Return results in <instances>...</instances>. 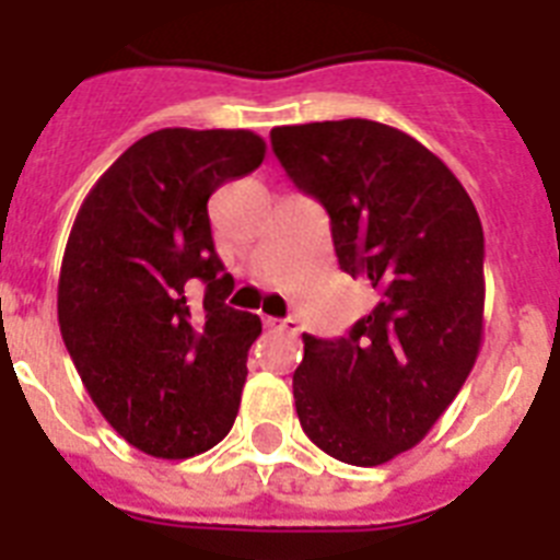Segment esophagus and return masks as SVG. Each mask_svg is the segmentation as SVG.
I'll return each instance as SVG.
<instances>
[{"mask_svg": "<svg viewBox=\"0 0 560 560\" xmlns=\"http://www.w3.org/2000/svg\"><path fill=\"white\" fill-rule=\"evenodd\" d=\"M265 324L270 327V330L290 332V336H295V332H299V322H295V318H265Z\"/></svg>", "mask_w": 560, "mask_h": 560, "instance_id": "34e87169", "label": "esophagus"}]
</instances>
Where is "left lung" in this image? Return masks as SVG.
<instances>
[{
    "label": "left lung",
    "instance_id": "obj_1",
    "mask_svg": "<svg viewBox=\"0 0 560 560\" xmlns=\"http://www.w3.org/2000/svg\"><path fill=\"white\" fill-rule=\"evenodd\" d=\"M270 142L330 215L338 267L378 295L347 336L304 332L295 412L327 455L378 467L424 439L476 364L481 219L447 164L382 121L288 125Z\"/></svg>",
    "mask_w": 560,
    "mask_h": 560
}]
</instances>
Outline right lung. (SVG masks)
<instances>
[{
  "label": "right lung",
  "mask_w": 560,
  "mask_h": 560,
  "mask_svg": "<svg viewBox=\"0 0 560 560\" xmlns=\"http://www.w3.org/2000/svg\"><path fill=\"white\" fill-rule=\"evenodd\" d=\"M265 159L250 130L164 128L130 144L79 208L59 330L98 412L156 458L215 447L236 421L253 313L224 304L208 199Z\"/></svg>",
  "instance_id": "obj_1"
}]
</instances>
